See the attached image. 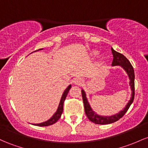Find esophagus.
<instances>
[{
    "label": "esophagus",
    "mask_w": 148,
    "mask_h": 148,
    "mask_svg": "<svg viewBox=\"0 0 148 148\" xmlns=\"http://www.w3.org/2000/svg\"><path fill=\"white\" fill-rule=\"evenodd\" d=\"M74 83L75 84H77V85L81 86V85H82L83 83H84V80H83L82 78H77V79H74Z\"/></svg>",
    "instance_id": "1"
}]
</instances>
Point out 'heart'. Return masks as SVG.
<instances>
[{
	"label": "heart",
	"mask_w": 148,
	"mask_h": 148,
	"mask_svg": "<svg viewBox=\"0 0 148 148\" xmlns=\"http://www.w3.org/2000/svg\"><path fill=\"white\" fill-rule=\"evenodd\" d=\"M94 54H95V53H94Z\"/></svg>",
	"instance_id": "1"
}]
</instances>
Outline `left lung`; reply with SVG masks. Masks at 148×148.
<instances>
[{
  "instance_id": "obj_1",
  "label": "left lung",
  "mask_w": 148,
  "mask_h": 148,
  "mask_svg": "<svg viewBox=\"0 0 148 148\" xmlns=\"http://www.w3.org/2000/svg\"><path fill=\"white\" fill-rule=\"evenodd\" d=\"M111 50L114 57L112 65L121 66L125 70H126V72H127L130 79V86H131V90H132V96H131V100H129V102L128 103L127 105L126 106V108H125L122 111L120 112L119 114H116L113 115V116H99V115L96 114V113L94 112L91 110V108H90V106L89 105V104L87 101V98L86 97L85 92L84 91V90H82V98H83V102H84V110H85L86 114L87 117L88 118V119L90 120V121H91L92 123L96 124H102V125L108 124H112V123H114L115 122V121H118V120H119L120 118L122 117V116L125 114V113L128 111V110H129V108H130V106H131V105L132 104L133 102H134V99L135 74H134V67H133V66L131 65V64L130 63L129 60H128L127 58L124 56V55L115 51L114 50L112 49V48Z\"/></svg>"
}]
</instances>
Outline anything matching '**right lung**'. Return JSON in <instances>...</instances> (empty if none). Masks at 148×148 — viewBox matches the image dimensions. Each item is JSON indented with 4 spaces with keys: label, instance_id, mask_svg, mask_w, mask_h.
Instances as JSON below:
<instances>
[{
    "label": "right lung",
    "instance_id": "right-lung-1",
    "mask_svg": "<svg viewBox=\"0 0 148 148\" xmlns=\"http://www.w3.org/2000/svg\"><path fill=\"white\" fill-rule=\"evenodd\" d=\"M39 50H43V48H42V49L40 48V49H39ZM35 51H36V50H35ZM70 88H71V85H69V86L67 87V88L64 90V93H63L60 102V105H59V107H58V110H57L56 112L54 114V115H53V116H52V117L50 118L49 120H48V121H45V122H43V123H40V124H35L34 125H36V126H50V125L55 124V123L57 122V121H58V119L60 118L62 113V112H63V105H64V100H65L66 95H67L68 92H69V89Z\"/></svg>",
    "mask_w": 148,
    "mask_h": 148
}]
</instances>
